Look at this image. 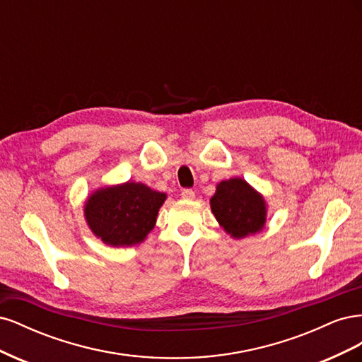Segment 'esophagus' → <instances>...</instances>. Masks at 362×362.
I'll return each mask as SVG.
<instances>
[{
	"label": "esophagus",
	"instance_id": "obj_1",
	"mask_svg": "<svg viewBox=\"0 0 362 362\" xmlns=\"http://www.w3.org/2000/svg\"><path fill=\"white\" fill-rule=\"evenodd\" d=\"M181 196H182L184 199H193L194 198V192L192 189H184L181 192Z\"/></svg>",
	"mask_w": 362,
	"mask_h": 362
}]
</instances>
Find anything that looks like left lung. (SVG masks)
<instances>
[{
	"label": "left lung",
	"instance_id": "8db88e82",
	"mask_svg": "<svg viewBox=\"0 0 362 362\" xmlns=\"http://www.w3.org/2000/svg\"><path fill=\"white\" fill-rule=\"evenodd\" d=\"M210 204L217 222L235 238L255 234L266 223L264 199L242 178L222 181Z\"/></svg>",
	"mask_w": 362,
	"mask_h": 362
}]
</instances>
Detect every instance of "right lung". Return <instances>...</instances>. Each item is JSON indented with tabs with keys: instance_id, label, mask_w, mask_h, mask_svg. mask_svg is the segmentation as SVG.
Here are the masks:
<instances>
[{
	"instance_id": "obj_1",
	"label": "right lung",
	"mask_w": 362,
	"mask_h": 362,
	"mask_svg": "<svg viewBox=\"0 0 362 362\" xmlns=\"http://www.w3.org/2000/svg\"><path fill=\"white\" fill-rule=\"evenodd\" d=\"M164 199V193L128 181L95 192L84 206L86 221L104 243L133 246L152 231Z\"/></svg>"
}]
</instances>
